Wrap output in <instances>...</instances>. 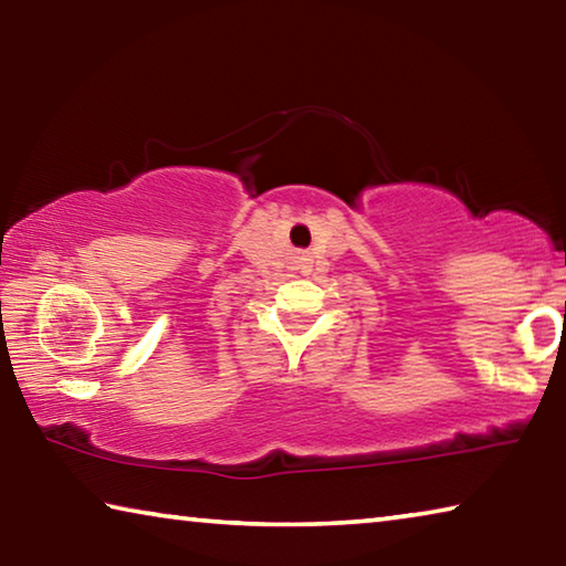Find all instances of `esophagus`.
<instances>
[{
    "label": "esophagus",
    "instance_id": "obj_1",
    "mask_svg": "<svg viewBox=\"0 0 566 566\" xmlns=\"http://www.w3.org/2000/svg\"><path fill=\"white\" fill-rule=\"evenodd\" d=\"M300 264H302V266H304V270H306V266H310V264H312V260H310V254H302V256H300Z\"/></svg>",
    "mask_w": 566,
    "mask_h": 566
}]
</instances>
